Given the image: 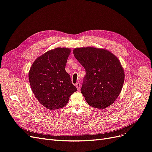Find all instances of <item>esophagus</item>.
Returning a JSON list of instances; mask_svg holds the SVG:
<instances>
[{
  "label": "esophagus",
  "mask_w": 152,
  "mask_h": 152,
  "mask_svg": "<svg viewBox=\"0 0 152 152\" xmlns=\"http://www.w3.org/2000/svg\"><path fill=\"white\" fill-rule=\"evenodd\" d=\"M75 86L77 87V89L78 91H80V83H77L75 84Z\"/></svg>",
  "instance_id": "esophagus-1"
}]
</instances>
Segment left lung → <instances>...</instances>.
<instances>
[{
	"label": "left lung",
	"mask_w": 152,
	"mask_h": 152,
	"mask_svg": "<svg viewBox=\"0 0 152 152\" xmlns=\"http://www.w3.org/2000/svg\"><path fill=\"white\" fill-rule=\"evenodd\" d=\"M73 54L85 68L81 93L91 107L103 109L114 103L122 89L124 69L118 59L104 49L78 48Z\"/></svg>",
	"instance_id": "left-lung-1"
}]
</instances>
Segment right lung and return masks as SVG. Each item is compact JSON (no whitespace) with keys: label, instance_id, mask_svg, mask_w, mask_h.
<instances>
[{"label":"right lung","instance_id":"right-lung-1","mask_svg":"<svg viewBox=\"0 0 152 152\" xmlns=\"http://www.w3.org/2000/svg\"><path fill=\"white\" fill-rule=\"evenodd\" d=\"M71 49L57 48L37 58L28 73L31 88L40 103L54 110L68 103L70 96L77 91L70 76L65 70Z\"/></svg>","mask_w":152,"mask_h":152}]
</instances>
